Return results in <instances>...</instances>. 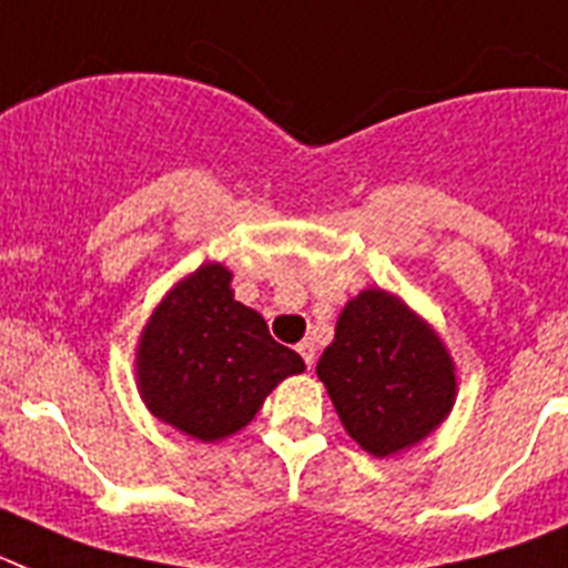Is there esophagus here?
<instances>
[{"label": "esophagus", "mask_w": 568, "mask_h": 568, "mask_svg": "<svg viewBox=\"0 0 568 568\" xmlns=\"http://www.w3.org/2000/svg\"><path fill=\"white\" fill-rule=\"evenodd\" d=\"M297 352H300V355H303V361H306L308 369H312V366H314V355H317V349H314V343L312 341H303L297 346Z\"/></svg>", "instance_id": "esophagus-1"}]
</instances>
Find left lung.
I'll return each mask as SVG.
<instances>
[{"label":"left lung","mask_w":568,"mask_h":568,"mask_svg":"<svg viewBox=\"0 0 568 568\" xmlns=\"http://www.w3.org/2000/svg\"><path fill=\"white\" fill-rule=\"evenodd\" d=\"M317 378L343 430L375 459L424 442L450 416L459 393L442 335L384 288H364L343 306Z\"/></svg>","instance_id":"obj_1"}]
</instances>
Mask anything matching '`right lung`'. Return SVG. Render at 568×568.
Returning <instances> with one entry per match:
<instances>
[{
    "instance_id": "right-lung-1",
    "label": "right lung",
    "mask_w": 568,
    "mask_h": 568,
    "mask_svg": "<svg viewBox=\"0 0 568 568\" xmlns=\"http://www.w3.org/2000/svg\"><path fill=\"white\" fill-rule=\"evenodd\" d=\"M233 271L204 262L159 300L135 346V384L159 422L195 442H222L254 422L276 384L306 369L242 306Z\"/></svg>"
}]
</instances>
